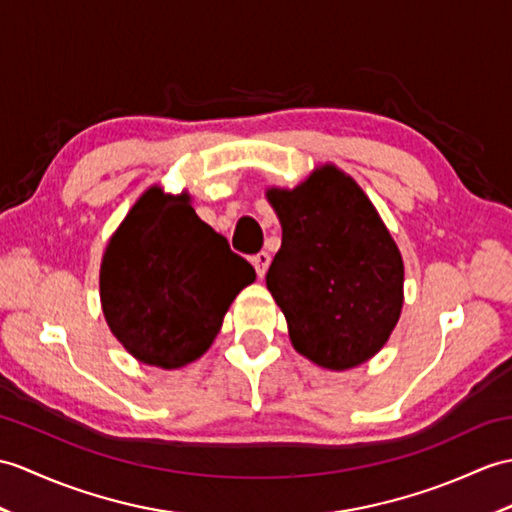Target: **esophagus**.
Returning a JSON list of instances; mask_svg holds the SVG:
<instances>
[{"mask_svg":"<svg viewBox=\"0 0 512 512\" xmlns=\"http://www.w3.org/2000/svg\"><path fill=\"white\" fill-rule=\"evenodd\" d=\"M253 266H255L257 277L261 279V277L266 275V270H268V266H270V255H268V253H257V255L253 257Z\"/></svg>","mask_w":512,"mask_h":512,"instance_id":"1","label":"esophagus"}]
</instances>
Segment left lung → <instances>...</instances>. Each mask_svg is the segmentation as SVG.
Instances as JSON below:
<instances>
[{"mask_svg":"<svg viewBox=\"0 0 512 512\" xmlns=\"http://www.w3.org/2000/svg\"><path fill=\"white\" fill-rule=\"evenodd\" d=\"M266 198L281 224L266 283L292 347L327 371L368 362L403 307V257L371 198L334 163Z\"/></svg>","mask_w":512,"mask_h":512,"instance_id":"left-lung-1","label":"left lung"}]
</instances>
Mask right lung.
Here are the masks:
<instances>
[{"label": "right lung", "mask_w": 512, "mask_h": 512, "mask_svg": "<svg viewBox=\"0 0 512 512\" xmlns=\"http://www.w3.org/2000/svg\"><path fill=\"white\" fill-rule=\"evenodd\" d=\"M255 270L202 222L187 192L148 187L111 235L100 303L111 334L141 364L174 371L209 351Z\"/></svg>", "instance_id": "obj_1"}]
</instances>
